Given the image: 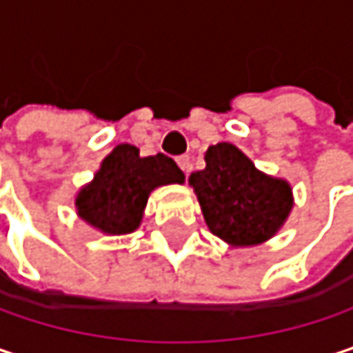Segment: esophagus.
Instances as JSON below:
<instances>
[{"label": "esophagus", "instance_id": "esophagus-1", "mask_svg": "<svg viewBox=\"0 0 353 353\" xmlns=\"http://www.w3.org/2000/svg\"><path fill=\"white\" fill-rule=\"evenodd\" d=\"M177 165L181 168V172H183L185 176H190V172H192V161H190V157H188V155L177 157Z\"/></svg>", "mask_w": 353, "mask_h": 353}]
</instances>
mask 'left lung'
<instances>
[{
	"instance_id": "obj_1",
	"label": "left lung",
	"mask_w": 353,
	"mask_h": 353,
	"mask_svg": "<svg viewBox=\"0 0 353 353\" xmlns=\"http://www.w3.org/2000/svg\"><path fill=\"white\" fill-rule=\"evenodd\" d=\"M206 168L190 176L210 232L230 246H254L272 239L293 208V188L267 176L236 145L208 147Z\"/></svg>"
}]
</instances>
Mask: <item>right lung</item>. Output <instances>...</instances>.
<instances>
[{"mask_svg":"<svg viewBox=\"0 0 353 353\" xmlns=\"http://www.w3.org/2000/svg\"><path fill=\"white\" fill-rule=\"evenodd\" d=\"M183 179L172 157L163 153L141 157L135 145L121 143L79 190L74 208L81 220L103 234H131L141 226L151 192L168 183H183Z\"/></svg>","mask_w":353,"mask_h":353,"instance_id":"1","label":"right lung"}]
</instances>
